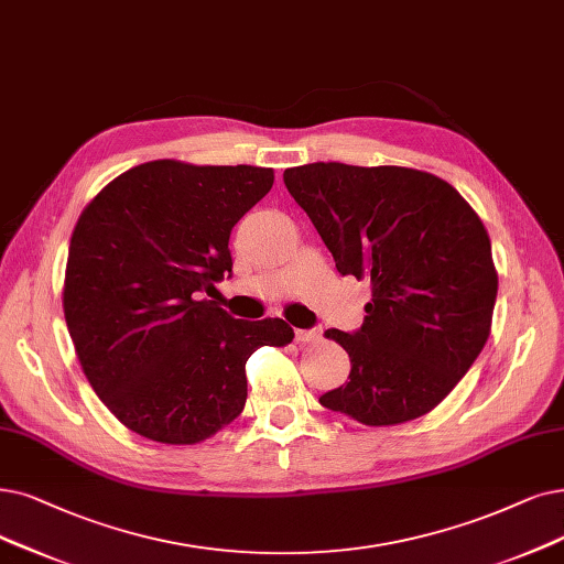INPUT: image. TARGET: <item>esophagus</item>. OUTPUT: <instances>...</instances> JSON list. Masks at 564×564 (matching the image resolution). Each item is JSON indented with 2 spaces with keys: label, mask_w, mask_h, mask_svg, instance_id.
I'll list each match as a JSON object with an SVG mask.
<instances>
[{
  "label": "esophagus",
  "mask_w": 564,
  "mask_h": 564,
  "mask_svg": "<svg viewBox=\"0 0 564 564\" xmlns=\"http://www.w3.org/2000/svg\"><path fill=\"white\" fill-rule=\"evenodd\" d=\"M322 340V328H307V330H303V328H299L296 330V343H319Z\"/></svg>",
  "instance_id": "1"
}]
</instances>
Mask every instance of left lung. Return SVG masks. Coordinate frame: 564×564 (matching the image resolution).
Here are the masks:
<instances>
[{"label": "left lung", "instance_id": "obj_1", "mask_svg": "<svg viewBox=\"0 0 564 564\" xmlns=\"http://www.w3.org/2000/svg\"><path fill=\"white\" fill-rule=\"evenodd\" d=\"M284 185L337 273L372 289L364 326L326 330L351 372L319 402L375 427L435 410L490 335L498 270L479 215L446 180L404 166L317 162L286 169Z\"/></svg>", "mask_w": 564, "mask_h": 564}]
</instances>
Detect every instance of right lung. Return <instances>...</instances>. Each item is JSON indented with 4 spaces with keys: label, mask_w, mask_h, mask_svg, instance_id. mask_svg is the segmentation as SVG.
Segmentation results:
<instances>
[{
    "label": "right lung",
    "mask_w": 564,
    "mask_h": 564,
    "mask_svg": "<svg viewBox=\"0 0 564 564\" xmlns=\"http://www.w3.org/2000/svg\"><path fill=\"white\" fill-rule=\"evenodd\" d=\"M273 180L261 166L156 160L118 175L80 213L66 328L89 387L141 437H213L245 408L247 358L294 340L282 319H234L204 299L231 273V229Z\"/></svg>",
    "instance_id": "obj_1"
}]
</instances>
